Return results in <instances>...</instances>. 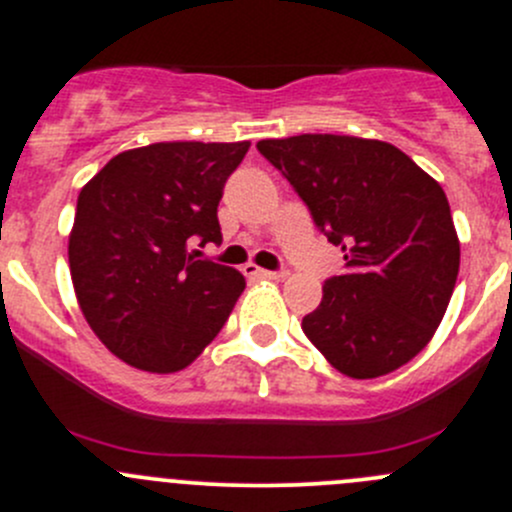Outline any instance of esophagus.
<instances>
[{"mask_svg":"<svg viewBox=\"0 0 512 512\" xmlns=\"http://www.w3.org/2000/svg\"><path fill=\"white\" fill-rule=\"evenodd\" d=\"M242 270H245V275L262 277V280H280V277H285V272L282 270H262V267H255V265H245Z\"/></svg>","mask_w":512,"mask_h":512,"instance_id":"1","label":"esophagus"}]
</instances>
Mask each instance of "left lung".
Returning <instances> with one entry per match:
<instances>
[{
	"label": "left lung",
	"mask_w": 512,
	"mask_h": 512,
	"mask_svg": "<svg viewBox=\"0 0 512 512\" xmlns=\"http://www.w3.org/2000/svg\"><path fill=\"white\" fill-rule=\"evenodd\" d=\"M347 272L302 319L309 342L352 379H376L431 342L456 287L461 245L441 185L384 141L304 133L260 141Z\"/></svg>",
	"instance_id": "left-lung-1"
}]
</instances>
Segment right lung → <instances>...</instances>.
Returning a JSON list of instances; mask_svg holds the SVG:
<instances>
[{
	"label": "right lung",
	"instance_id": "add662e5",
	"mask_svg": "<svg viewBox=\"0 0 512 512\" xmlns=\"http://www.w3.org/2000/svg\"><path fill=\"white\" fill-rule=\"evenodd\" d=\"M250 143H151L81 190L69 265L96 337L153 374L193 364L225 327L245 277L190 247L223 240L218 203Z\"/></svg>",
	"mask_w": 512,
	"mask_h": 512
}]
</instances>
